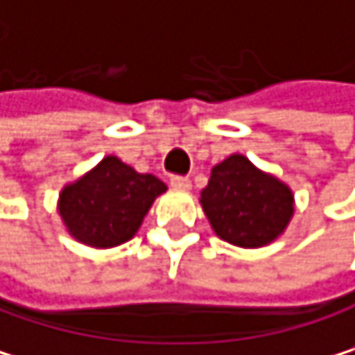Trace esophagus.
Masks as SVG:
<instances>
[{
  "label": "esophagus",
  "instance_id": "esophagus-1",
  "mask_svg": "<svg viewBox=\"0 0 355 355\" xmlns=\"http://www.w3.org/2000/svg\"><path fill=\"white\" fill-rule=\"evenodd\" d=\"M171 186L178 188V190H188L190 188V180L186 175H173L171 178Z\"/></svg>",
  "mask_w": 355,
  "mask_h": 355
}]
</instances>
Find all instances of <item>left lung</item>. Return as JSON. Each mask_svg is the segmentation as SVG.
Here are the masks:
<instances>
[{
	"mask_svg": "<svg viewBox=\"0 0 355 355\" xmlns=\"http://www.w3.org/2000/svg\"><path fill=\"white\" fill-rule=\"evenodd\" d=\"M201 205L216 235L239 248L271 243L288 226L294 203L286 184L233 154L211 169Z\"/></svg>",
	"mask_w": 355,
	"mask_h": 355,
	"instance_id": "left-lung-1",
	"label": "left lung"
}]
</instances>
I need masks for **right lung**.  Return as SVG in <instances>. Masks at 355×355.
Segmentation results:
<instances>
[{"label":"right lung","instance_id":"obj_1","mask_svg":"<svg viewBox=\"0 0 355 355\" xmlns=\"http://www.w3.org/2000/svg\"><path fill=\"white\" fill-rule=\"evenodd\" d=\"M167 186L152 173H137L107 156L61 192L59 211L69 233L86 245L114 248L129 241L152 201Z\"/></svg>","mask_w":355,"mask_h":355}]
</instances>
